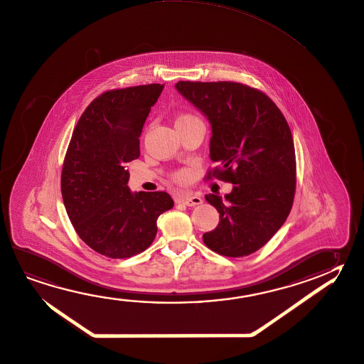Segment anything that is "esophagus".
Here are the masks:
<instances>
[{
	"instance_id": "1",
	"label": "esophagus",
	"mask_w": 364,
	"mask_h": 364,
	"mask_svg": "<svg viewBox=\"0 0 364 364\" xmlns=\"http://www.w3.org/2000/svg\"><path fill=\"white\" fill-rule=\"evenodd\" d=\"M176 202L189 205V207H194V205L202 203L203 200H202V198L198 197V196H181V197L176 199Z\"/></svg>"
}]
</instances>
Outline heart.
<instances>
[{"label":"heart","mask_w":364,"mask_h":364,"mask_svg":"<svg viewBox=\"0 0 364 364\" xmlns=\"http://www.w3.org/2000/svg\"><path fill=\"white\" fill-rule=\"evenodd\" d=\"M191 116H180L179 119L176 120V122H179V120H184V119H191ZM189 178V173L186 171V170H183V171H179V173H175L173 175V179L176 180V181H185V180H188Z\"/></svg>","instance_id":"b5f03b06"}]
</instances>
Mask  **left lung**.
I'll return each instance as SVG.
<instances>
[{"mask_svg":"<svg viewBox=\"0 0 364 364\" xmlns=\"http://www.w3.org/2000/svg\"><path fill=\"white\" fill-rule=\"evenodd\" d=\"M175 88L210 122L217 176L234 184L225 198L207 194L220 213L203 234L208 248L244 257L262 248L290 213L295 194L293 135L280 109L259 90L234 82H178Z\"/></svg>","mask_w":364,"mask_h":364,"instance_id":"1","label":"left lung"}]
</instances>
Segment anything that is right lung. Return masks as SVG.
Instances as JSON below:
<instances>
[{
	"label": "right lung",
	"instance_id": "obj_1",
	"mask_svg": "<svg viewBox=\"0 0 364 364\" xmlns=\"http://www.w3.org/2000/svg\"><path fill=\"white\" fill-rule=\"evenodd\" d=\"M162 84L109 90L80 116L65 156L61 193L74 229L109 258H129L152 244L157 218L171 210L166 191L129 189L127 164L141 156L139 136Z\"/></svg>",
	"mask_w": 364,
	"mask_h": 364
}]
</instances>
